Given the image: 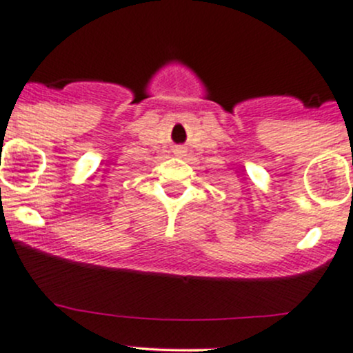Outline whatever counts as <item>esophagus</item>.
<instances>
[{
  "instance_id": "34e87169",
  "label": "esophagus",
  "mask_w": 353,
  "mask_h": 353,
  "mask_svg": "<svg viewBox=\"0 0 353 353\" xmlns=\"http://www.w3.org/2000/svg\"><path fill=\"white\" fill-rule=\"evenodd\" d=\"M176 152H177V154H184V152H186V150H184V147H177Z\"/></svg>"
}]
</instances>
